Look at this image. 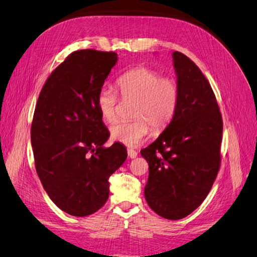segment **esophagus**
Returning <instances> with one entry per match:
<instances>
[{
	"label": "esophagus",
	"instance_id": "1",
	"mask_svg": "<svg viewBox=\"0 0 257 257\" xmlns=\"http://www.w3.org/2000/svg\"><path fill=\"white\" fill-rule=\"evenodd\" d=\"M127 155L130 159H135L137 157V152L133 149H127Z\"/></svg>",
	"mask_w": 257,
	"mask_h": 257
}]
</instances>
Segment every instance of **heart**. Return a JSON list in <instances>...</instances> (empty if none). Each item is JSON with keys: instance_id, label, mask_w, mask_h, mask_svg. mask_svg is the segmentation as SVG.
Masks as SVG:
<instances>
[{"instance_id": "obj_1", "label": "heart", "mask_w": 257, "mask_h": 257, "mask_svg": "<svg viewBox=\"0 0 257 257\" xmlns=\"http://www.w3.org/2000/svg\"><path fill=\"white\" fill-rule=\"evenodd\" d=\"M120 94L124 99L135 100L132 115L134 120L120 121L110 127L113 142L127 147L141 145L150 132L159 133L165 130L176 114L180 90L173 77L162 75L150 68L138 67L124 73L116 80ZM118 96L110 88L99 89L96 107L102 119L113 123L116 113Z\"/></svg>"}]
</instances>
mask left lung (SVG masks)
I'll list each match as a JSON object with an SVG mask.
<instances>
[{"instance_id":"obj_1","label":"left lung","mask_w":257,"mask_h":257,"mask_svg":"<svg viewBox=\"0 0 257 257\" xmlns=\"http://www.w3.org/2000/svg\"><path fill=\"white\" fill-rule=\"evenodd\" d=\"M180 97L176 114L155 142L141 151L149 165L148 205L180 220L198 208L220 168L223 123L211 85L183 53H173Z\"/></svg>"}]
</instances>
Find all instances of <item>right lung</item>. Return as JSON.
<instances>
[{
  "instance_id": "add662e5",
  "label": "right lung",
  "mask_w": 257,
  "mask_h": 257,
  "mask_svg": "<svg viewBox=\"0 0 257 257\" xmlns=\"http://www.w3.org/2000/svg\"><path fill=\"white\" fill-rule=\"evenodd\" d=\"M115 52L92 49L69 54L49 76L35 107L31 144L45 191L64 212L87 216L109 196L108 179L127 158L113 144L96 107V95L111 68Z\"/></svg>"
}]
</instances>
